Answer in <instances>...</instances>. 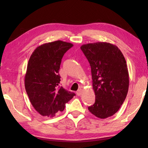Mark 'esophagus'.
<instances>
[{
	"mask_svg": "<svg viewBox=\"0 0 148 148\" xmlns=\"http://www.w3.org/2000/svg\"><path fill=\"white\" fill-rule=\"evenodd\" d=\"M76 93H77V95H78V96H80L81 95H82V93H83V90L82 89H79L77 90V92H76Z\"/></svg>",
	"mask_w": 148,
	"mask_h": 148,
	"instance_id": "1",
	"label": "esophagus"
}]
</instances>
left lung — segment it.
<instances>
[{
  "instance_id": "obj_1",
  "label": "left lung",
  "mask_w": 148,
  "mask_h": 148,
  "mask_svg": "<svg viewBox=\"0 0 148 148\" xmlns=\"http://www.w3.org/2000/svg\"><path fill=\"white\" fill-rule=\"evenodd\" d=\"M92 71L95 102L88 107L96 117L105 119L118 112L124 102L129 86L126 60L117 46L106 42L81 46Z\"/></svg>"
}]
</instances>
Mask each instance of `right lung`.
<instances>
[{
  "label": "right lung",
  "mask_w": 148,
  "mask_h": 148,
  "mask_svg": "<svg viewBox=\"0 0 148 148\" xmlns=\"http://www.w3.org/2000/svg\"><path fill=\"white\" fill-rule=\"evenodd\" d=\"M73 46L62 40L45 43L31 55L25 76V87L32 106L42 116L52 118L64 111L75 93L58 86L63 56Z\"/></svg>",
  "instance_id": "right-lung-1"
}]
</instances>
